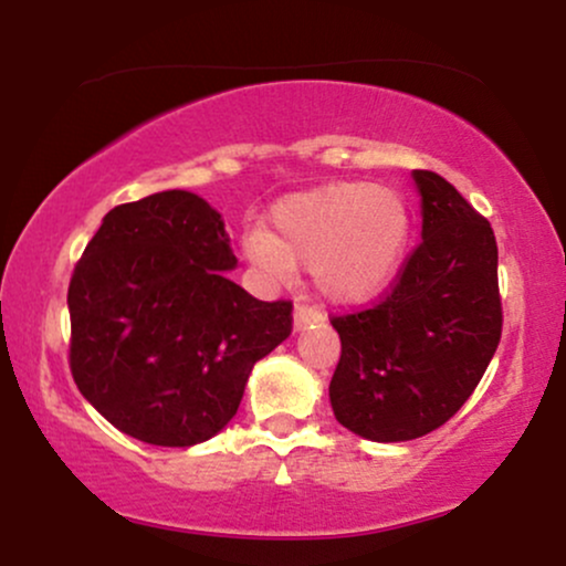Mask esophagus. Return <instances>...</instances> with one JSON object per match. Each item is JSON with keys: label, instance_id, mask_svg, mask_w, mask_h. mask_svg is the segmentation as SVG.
<instances>
[{"label": "esophagus", "instance_id": "esophagus-1", "mask_svg": "<svg viewBox=\"0 0 566 566\" xmlns=\"http://www.w3.org/2000/svg\"><path fill=\"white\" fill-rule=\"evenodd\" d=\"M314 322H324V311L316 308V305L297 303L295 305V329H303L305 324H314Z\"/></svg>", "mask_w": 566, "mask_h": 566}]
</instances>
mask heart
<instances>
[{"mask_svg": "<svg viewBox=\"0 0 566 566\" xmlns=\"http://www.w3.org/2000/svg\"><path fill=\"white\" fill-rule=\"evenodd\" d=\"M409 233L405 199L394 188L329 184L279 199L271 231H247L252 263L276 279L308 265L316 290L335 303H359L391 282Z\"/></svg>", "mask_w": 566, "mask_h": 566, "instance_id": "1", "label": "heart"}]
</instances>
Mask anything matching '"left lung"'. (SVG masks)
Returning a JSON list of instances; mask_svg holds the SVG:
<instances>
[{
  "label": "left lung",
  "mask_w": 566,
  "mask_h": 566,
  "mask_svg": "<svg viewBox=\"0 0 566 566\" xmlns=\"http://www.w3.org/2000/svg\"><path fill=\"white\" fill-rule=\"evenodd\" d=\"M423 239L369 308L329 316L340 335L329 401L373 441L437 431L469 401L503 333L490 220L431 170H415Z\"/></svg>",
  "instance_id": "left-lung-1"
}]
</instances>
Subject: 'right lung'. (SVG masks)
Segmentation results:
<instances>
[{
    "mask_svg": "<svg viewBox=\"0 0 566 566\" xmlns=\"http://www.w3.org/2000/svg\"><path fill=\"white\" fill-rule=\"evenodd\" d=\"M223 220L188 191L114 207L69 284V367L108 423L157 447L207 441L252 367L292 333V301H258Z\"/></svg>",
    "mask_w": 566,
    "mask_h": 566,
    "instance_id": "obj_1",
    "label": "right lung"
}]
</instances>
